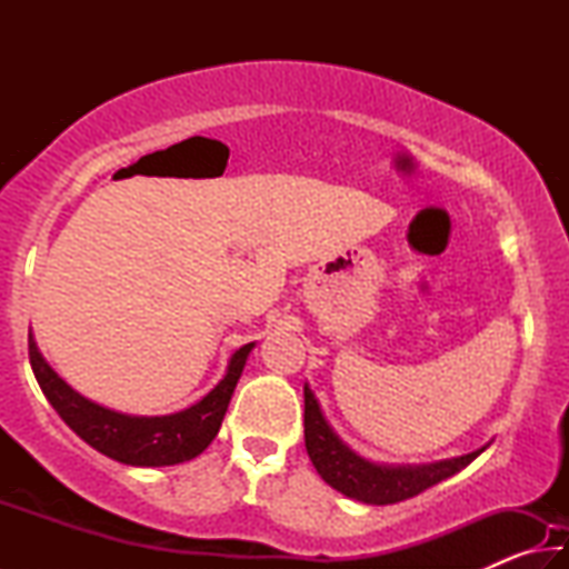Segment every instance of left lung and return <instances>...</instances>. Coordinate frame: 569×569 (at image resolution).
Wrapping results in <instances>:
<instances>
[{"label": "left lung", "mask_w": 569, "mask_h": 569, "mask_svg": "<svg viewBox=\"0 0 569 569\" xmlns=\"http://www.w3.org/2000/svg\"><path fill=\"white\" fill-rule=\"evenodd\" d=\"M303 437L306 451L311 457L316 471L323 481H329L341 495L359 499L366 505H397L403 499L417 497L423 489L439 485L441 479L457 475L459 469L471 465L481 451L471 455L437 461V465L423 467H381L361 459L343 441L333 435V429L326 423L313 391L303 387Z\"/></svg>", "instance_id": "1"}]
</instances>
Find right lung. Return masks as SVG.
<instances>
[{"mask_svg":"<svg viewBox=\"0 0 569 569\" xmlns=\"http://www.w3.org/2000/svg\"><path fill=\"white\" fill-rule=\"evenodd\" d=\"M253 343L240 346L230 356L226 377L208 397L190 409L168 413V417H128L84 399L57 377L52 366L37 351L30 333V363L47 401L60 413L62 421L92 449L114 461L132 467H170L196 459L216 439L230 397L243 373V366Z\"/></svg>","mask_w":569,"mask_h":569,"instance_id":"1","label":"right lung"}]
</instances>
